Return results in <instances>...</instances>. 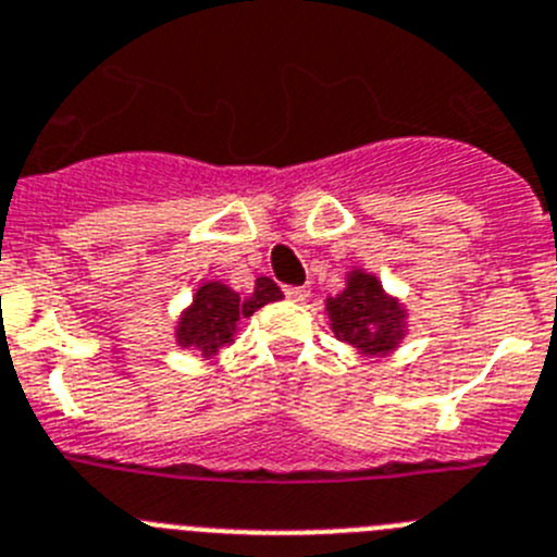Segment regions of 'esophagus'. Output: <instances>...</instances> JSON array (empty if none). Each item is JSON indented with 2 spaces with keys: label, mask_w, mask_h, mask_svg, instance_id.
<instances>
[{
  "label": "esophagus",
  "mask_w": 557,
  "mask_h": 557,
  "mask_svg": "<svg viewBox=\"0 0 557 557\" xmlns=\"http://www.w3.org/2000/svg\"><path fill=\"white\" fill-rule=\"evenodd\" d=\"M284 295H287L289 300H295V304H304V300H309L312 289H309V287H287V289H284Z\"/></svg>",
  "instance_id": "esophagus-1"
}]
</instances>
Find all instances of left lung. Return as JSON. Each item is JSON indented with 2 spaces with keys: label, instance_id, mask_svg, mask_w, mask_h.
Instances as JSON below:
<instances>
[{
  "label": "left lung",
  "instance_id": "8db88e82",
  "mask_svg": "<svg viewBox=\"0 0 557 557\" xmlns=\"http://www.w3.org/2000/svg\"><path fill=\"white\" fill-rule=\"evenodd\" d=\"M325 314L336 339L348 342L367 359L389 356L406 336V306L364 268L345 275V289L325 300Z\"/></svg>",
  "mask_w": 557,
  "mask_h": 557
}]
</instances>
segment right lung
I'll return each mask as SVG.
<instances>
[{"mask_svg":"<svg viewBox=\"0 0 557 557\" xmlns=\"http://www.w3.org/2000/svg\"><path fill=\"white\" fill-rule=\"evenodd\" d=\"M282 298V289L268 275L257 278L245 298H239V293L223 282H203L193 295V304L178 314L173 329L176 345L196 350L201 359H215L226 345H232L245 318H251L264 304Z\"/></svg>","mask_w":557,"mask_h":557,"instance_id":"right-lung-1","label":"right lung"}]
</instances>
